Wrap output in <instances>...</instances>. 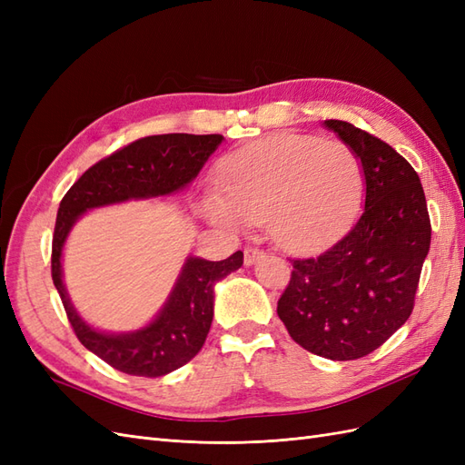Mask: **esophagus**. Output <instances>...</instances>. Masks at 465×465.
<instances>
[{"label":"esophagus","instance_id":"34e87169","mask_svg":"<svg viewBox=\"0 0 465 465\" xmlns=\"http://www.w3.org/2000/svg\"><path fill=\"white\" fill-rule=\"evenodd\" d=\"M262 258H265V254H263L262 250H258V248H246L244 250V263L246 265H254Z\"/></svg>","mask_w":465,"mask_h":465}]
</instances>
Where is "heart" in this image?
Masks as SVG:
<instances>
[{
	"label": "heart",
	"mask_w": 465,
	"mask_h": 465,
	"mask_svg": "<svg viewBox=\"0 0 465 465\" xmlns=\"http://www.w3.org/2000/svg\"><path fill=\"white\" fill-rule=\"evenodd\" d=\"M223 193H207L202 213L241 231L263 223L273 242L292 254L333 242L359 213L364 174L341 142L299 134L270 135L221 163Z\"/></svg>",
	"instance_id": "heart-1"
}]
</instances>
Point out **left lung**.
Here are the masks:
<instances>
[{"mask_svg": "<svg viewBox=\"0 0 465 465\" xmlns=\"http://www.w3.org/2000/svg\"><path fill=\"white\" fill-rule=\"evenodd\" d=\"M355 151L364 209L341 241L316 258L292 260L277 314L306 351L331 361L372 353L411 316L430 221L419 174L382 139L341 120H323Z\"/></svg>", "mask_w": 465, "mask_h": 465, "instance_id": "1", "label": "left lung"}]
</instances>
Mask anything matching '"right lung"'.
<instances>
[{
    "label": "right lung",
    "mask_w": 465,
    "mask_h": 465,
    "mask_svg": "<svg viewBox=\"0 0 465 465\" xmlns=\"http://www.w3.org/2000/svg\"><path fill=\"white\" fill-rule=\"evenodd\" d=\"M223 135L166 134L137 139L98 161L69 188L55 217L52 279L79 341L110 367L157 378L184 367L200 353L213 322L215 285L242 265V252L221 262L188 256L161 311L143 328L112 333L81 318L64 285V246L74 224L91 209L164 198L184 190L223 143Z\"/></svg>",
    "instance_id": "obj_1"
}]
</instances>
